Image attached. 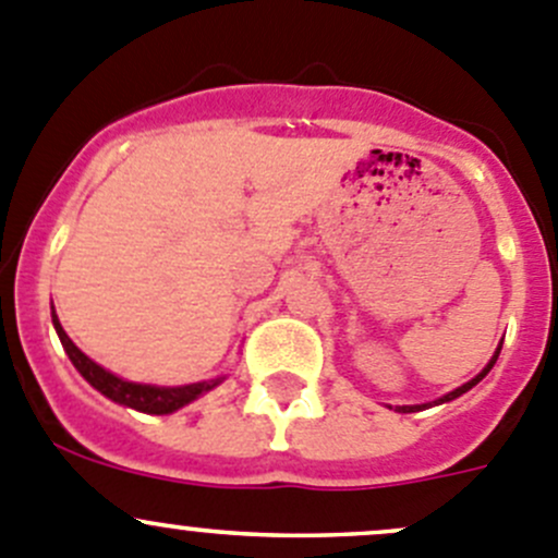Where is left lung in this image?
Wrapping results in <instances>:
<instances>
[{"label": "left lung", "mask_w": 558, "mask_h": 558, "mask_svg": "<svg viewBox=\"0 0 558 558\" xmlns=\"http://www.w3.org/2000/svg\"><path fill=\"white\" fill-rule=\"evenodd\" d=\"M499 350H501V347H499ZM499 350H496V355H494V357H490V363H488V366H485V368H483V372H480V374H477V377H474V379H469V383H466V385H461V388H456V390H453V393H448V396H445V399H439V404H442V401H453V399H459V396H461V393H466V390H469V388H474V385H477V383H480V379H483V377H485V374H488V372H490V368H494L496 357H499ZM399 410H401V412H417V410H423V407H399Z\"/></svg>", "instance_id": "obj_1"}]
</instances>
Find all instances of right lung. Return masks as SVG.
Listing matches in <instances>:
<instances>
[{
	"instance_id": "obj_1",
	"label": "right lung",
	"mask_w": 558,
	"mask_h": 558,
	"mask_svg": "<svg viewBox=\"0 0 558 558\" xmlns=\"http://www.w3.org/2000/svg\"><path fill=\"white\" fill-rule=\"evenodd\" d=\"M53 328H57L64 352H68L70 361H73V366L81 372V377H84L92 388H97L99 393L108 396L110 401L132 407V410H137V412H148V415H168V412L181 410L184 404L195 401L197 396H203L206 390L217 388V385L222 383V379H208V383L184 385V388H154V385L126 383V379H119L116 374L105 372L102 366H97L92 357H86L84 352H81L78 347L70 341V336L64 333V328L59 325L57 314H53Z\"/></svg>"
}]
</instances>
